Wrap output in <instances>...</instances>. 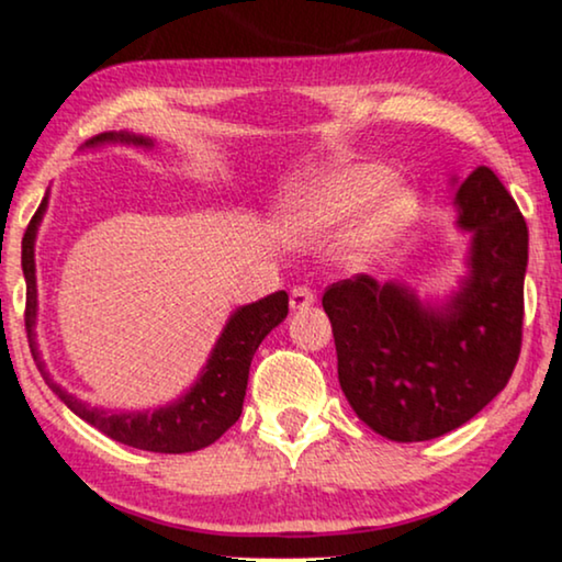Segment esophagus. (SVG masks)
I'll use <instances>...</instances> for the list:
<instances>
[{"label":"esophagus","mask_w":562,"mask_h":562,"mask_svg":"<svg viewBox=\"0 0 562 562\" xmlns=\"http://www.w3.org/2000/svg\"><path fill=\"white\" fill-rule=\"evenodd\" d=\"M289 300H292V310H310L317 296L310 286H294L292 294H289Z\"/></svg>","instance_id":"obj_1"}]
</instances>
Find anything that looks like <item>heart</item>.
Masks as SVG:
<instances>
[{"label":"heart","instance_id":"heart-1","mask_svg":"<svg viewBox=\"0 0 562 562\" xmlns=\"http://www.w3.org/2000/svg\"><path fill=\"white\" fill-rule=\"evenodd\" d=\"M412 187L398 179H387L380 164L346 161L317 175L307 187L296 192L281 226L300 237H321L334 232L351 214L344 232V245L355 262H372L383 258L398 234L414 218Z\"/></svg>","mask_w":562,"mask_h":562}]
</instances>
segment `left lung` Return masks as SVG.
Wrapping results in <instances>:
<instances>
[{"mask_svg": "<svg viewBox=\"0 0 562 562\" xmlns=\"http://www.w3.org/2000/svg\"><path fill=\"white\" fill-rule=\"evenodd\" d=\"M472 234L469 276L446 304L359 273L325 289L338 383L367 427L387 440H432L461 427L508 385L521 355L529 228L493 169L456 192Z\"/></svg>", "mask_w": 562, "mask_h": 562, "instance_id": "left-lung-1", "label": "left lung"}]
</instances>
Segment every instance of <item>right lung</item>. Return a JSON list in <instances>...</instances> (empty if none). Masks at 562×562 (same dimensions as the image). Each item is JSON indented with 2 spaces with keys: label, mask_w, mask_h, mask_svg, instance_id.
Segmentation results:
<instances>
[{
  "label": "right lung",
  "mask_w": 562,
  "mask_h": 562,
  "mask_svg": "<svg viewBox=\"0 0 562 562\" xmlns=\"http://www.w3.org/2000/svg\"><path fill=\"white\" fill-rule=\"evenodd\" d=\"M106 143L140 145L154 148V140L133 133H103L86 143V148ZM48 195L41 200L36 216L25 228L23 237V276H25V330L31 344L33 362L41 375L57 396L65 401L69 412L78 414L88 425L101 429L103 435L124 446L154 453H192L211 442H216L234 422L239 419L241 404H245L249 362L270 330L279 325L289 313V294L276 292L262 296L260 302L245 304L228 317L226 328L221 330L216 346H213L207 364L200 372L195 385L177 398L175 404L158 406L154 412H106V408L88 406L86 401L75 398L65 387L57 385L46 372L44 359L36 346V315H38V292H36V260H33V245L41 218L46 213Z\"/></svg>",
  "instance_id": "right-lung-1"
}]
</instances>
